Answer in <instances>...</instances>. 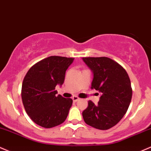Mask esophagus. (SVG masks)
Segmentation results:
<instances>
[{"label":"esophagus","mask_w":151,"mask_h":151,"mask_svg":"<svg viewBox=\"0 0 151 151\" xmlns=\"http://www.w3.org/2000/svg\"><path fill=\"white\" fill-rule=\"evenodd\" d=\"M72 99H73V102H77L78 100H80V98L78 97V96H73V97L72 98Z\"/></svg>","instance_id":"34e87169"}]
</instances>
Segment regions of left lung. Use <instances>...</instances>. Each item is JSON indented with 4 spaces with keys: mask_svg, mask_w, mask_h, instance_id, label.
Here are the masks:
<instances>
[{
    "mask_svg": "<svg viewBox=\"0 0 151 151\" xmlns=\"http://www.w3.org/2000/svg\"><path fill=\"white\" fill-rule=\"evenodd\" d=\"M93 73L91 88L101 93L97 105L88 101L83 111L85 123L95 128L108 130L116 126L128 111L132 88L126 70L107 57L83 58Z\"/></svg>",
    "mask_w": 151,
    "mask_h": 151,
    "instance_id": "obj_1",
    "label": "left lung"
}]
</instances>
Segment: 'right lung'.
<instances>
[{
	"instance_id": "1",
	"label": "right lung",
	"mask_w": 151,
	"mask_h": 151,
	"mask_svg": "<svg viewBox=\"0 0 151 151\" xmlns=\"http://www.w3.org/2000/svg\"><path fill=\"white\" fill-rule=\"evenodd\" d=\"M73 58L50 56L28 70L22 84L23 106L30 119L38 126L50 128L66 119L73 100L56 96L55 86H61L65 71Z\"/></svg>"
}]
</instances>
